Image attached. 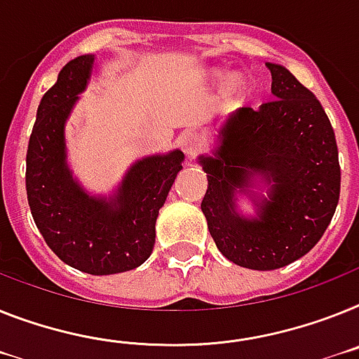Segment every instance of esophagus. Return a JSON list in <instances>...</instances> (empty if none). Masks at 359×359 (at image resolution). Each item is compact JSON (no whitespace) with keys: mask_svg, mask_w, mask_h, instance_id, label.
<instances>
[{"mask_svg":"<svg viewBox=\"0 0 359 359\" xmlns=\"http://www.w3.org/2000/svg\"><path fill=\"white\" fill-rule=\"evenodd\" d=\"M180 146H182V151L188 156H191V158L198 155L201 149H203V142H201V137L197 133H186L182 140H180Z\"/></svg>","mask_w":359,"mask_h":359,"instance_id":"34e87169","label":"esophagus"}]
</instances>
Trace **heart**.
<instances>
[{
    "label": "heart",
    "mask_w": 359,
    "mask_h": 359,
    "mask_svg": "<svg viewBox=\"0 0 359 359\" xmlns=\"http://www.w3.org/2000/svg\"><path fill=\"white\" fill-rule=\"evenodd\" d=\"M243 87V82H241V78L239 76H230L228 78V89L233 93H237Z\"/></svg>",
    "instance_id": "b5f03b06"
}]
</instances>
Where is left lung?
Masks as SVG:
<instances>
[{
    "instance_id": "left-lung-1",
    "label": "left lung",
    "mask_w": 359,
    "mask_h": 359,
    "mask_svg": "<svg viewBox=\"0 0 359 359\" xmlns=\"http://www.w3.org/2000/svg\"><path fill=\"white\" fill-rule=\"evenodd\" d=\"M272 100L241 107L217 129L201 210L217 248L250 270H276L318 245L339 201L338 144L319 100L288 69L266 63ZM267 188V195L262 194ZM245 194L254 216L238 210Z\"/></svg>"
}]
</instances>
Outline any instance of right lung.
<instances>
[{"label":"right lung","instance_id":"obj_1","mask_svg":"<svg viewBox=\"0 0 359 359\" xmlns=\"http://www.w3.org/2000/svg\"><path fill=\"white\" fill-rule=\"evenodd\" d=\"M95 67V54L71 60L38 105L27 149V198L54 254L91 276L140 266L153 252L155 222L184 153L138 158L111 195H91L67 164L65 123Z\"/></svg>","mask_w":359,"mask_h":359}]
</instances>
